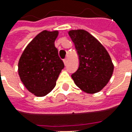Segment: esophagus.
Returning <instances> with one entry per match:
<instances>
[{
  "instance_id": "obj_1",
  "label": "esophagus",
  "mask_w": 132,
  "mask_h": 132,
  "mask_svg": "<svg viewBox=\"0 0 132 132\" xmlns=\"http://www.w3.org/2000/svg\"><path fill=\"white\" fill-rule=\"evenodd\" d=\"M67 62H68L67 59H63V63H64V64H65V65H66V64H67Z\"/></svg>"
}]
</instances>
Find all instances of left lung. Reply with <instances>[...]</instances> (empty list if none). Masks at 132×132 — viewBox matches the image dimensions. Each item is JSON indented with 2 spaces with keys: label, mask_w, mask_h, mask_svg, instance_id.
Segmentation results:
<instances>
[{
  "label": "left lung",
  "mask_w": 132,
  "mask_h": 132,
  "mask_svg": "<svg viewBox=\"0 0 132 132\" xmlns=\"http://www.w3.org/2000/svg\"><path fill=\"white\" fill-rule=\"evenodd\" d=\"M69 35L79 58L78 69L71 75L74 83L87 93L100 91L113 73L114 65L108 51L86 30H71Z\"/></svg>",
  "instance_id": "1"
}]
</instances>
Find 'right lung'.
I'll list each match as a JSON object with an SVG mask.
<instances>
[{
    "instance_id": "add662e5",
    "label": "right lung",
    "mask_w": 132,
    "mask_h": 132,
    "mask_svg": "<svg viewBox=\"0 0 132 132\" xmlns=\"http://www.w3.org/2000/svg\"><path fill=\"white\" fill-rule=\"evenodd\" d=\"M58 35L56 30L41 32L28 44L19 60L20 80L30 93L38 97L52 91L64 68L54 45Z\"/></svg>"
}]
</instances>
